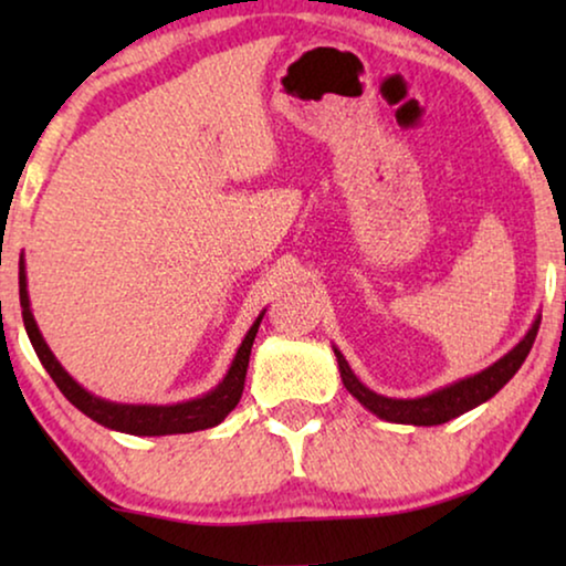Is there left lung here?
<instances>
[{"label":"left lung","instance_id":"obj_1","mask_svg":"<svg viewBox=\"0 0 566 566\" xmlns=\"http://www.w3.org/2000/svg\"><path fill=\"white\" fill-rule=\"evenodd\" d=\"M538 324H541V316H536V322L531 324L528 335H525L513 350L502 355L497 363H492V366L484 368L482 374L467 376L461 378V381L443 386V389L417 399H391V397H384V394L370 391L366 384L358 381V376L353 374L337 347H335V355H337L339 376H343L345 389L350 391L353 397L368 409V412H374L386 422L424 424V428H430V424H443L448 420H453V417L469 412V409L484 405L486 399H492L494 394H497L502 386L517 374V368L523 366V360L528 358L533 339L538 335Z\"/></svg>","mask_w":566,"mask_h":566}]
</instances>
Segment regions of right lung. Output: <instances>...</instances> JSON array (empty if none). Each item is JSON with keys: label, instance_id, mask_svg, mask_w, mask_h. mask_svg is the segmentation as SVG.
Here are the masks:
<instances>
[{"label": "right lung", "instance_id": "obj_1", "mask_svg": "<svg viewBox=\"0 0 566 566\" xmlns=\"http://www.w3.org/2000/svg\"><path fill=\"white\" fill-rule=\"evenodd\" d=\"M20 306H22V322H25L28 337L33 343L38 358H41L43 368L49 370L53 384L59 386L61 394L72 401V405L95 420L105 428L128 432V436H175V432H196V430H208L216 428L223 417H227L231 409L239 405L244 391V376L247 366H250V353L254 335H258V327L262 322V314L258 322L252 324L250 332H247L242 345L231 360V368L223 376V381L211 389L203 397L180 401V405H118V401L99 399L87 389H82L80 384L74 381L72 376L61 368L56 355L51 353V347L45 345V339L38 329L33 319V312H30V298H28V277H25V262H20Z\"/></svg>", "mask_w": 566, "mask_h": 566}]
</instances>
